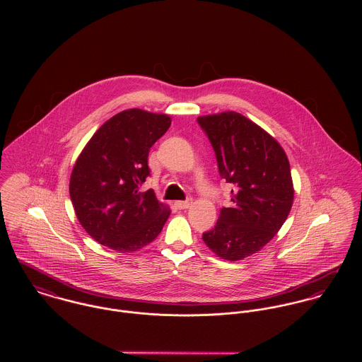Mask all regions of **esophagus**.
Listing matches in <instances>:
<instances>
[{
  "instance_id": "esophagus-1",
  "label": "esophagus",
  "mask_w": 362,
  "mask_h": 362,
  "mask_svg": "<svg viewBox=\"0 0 362 362\" xmlns=\"http://www.w3.org/2000/svg\"><path fill=\"white\" fill-rule=\"evenodd\" d=\"M175 206L178 209H188L192 206V199H187V201H177Z\"/></svg>"
}]
</instances>
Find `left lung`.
Wrapping results in <instances>:
<instances>
[{"mask_svg":"<svg viewBox=\"0 0 362 362\" xmlns=\"http://www.w3.org/2000/svg\"><path fill=\"white\" fill-rule=\"evenodd\" d=\"M213 146L220 177L235 185L233 206L202 240L226 260H241L260 251L281 228L294 201L290 163L280 144L240 112L198 117Z\"/></svg>","mask_w":362,"mask_h":362,"instance_id":"8db88e82","label":"left lung"}]
</instances>
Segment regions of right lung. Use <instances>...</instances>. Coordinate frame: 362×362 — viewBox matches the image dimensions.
<instances>
[{"label": "right lung", "instance_id": "right-lung-1", "mask_svg": "<svg viewBox=\"0 0 362 362\" xmlns=\"http://www.w3.org/2000/svg\"><path fill=\"white\" fill-rule=\"evenodd\" d=\"M171 125L167 114L124 110L95 132L78 157L69 197L86 233L118 252H135L160 234L171 210L153 189L141 187L151 175L149 151Z\"/></svg>", "mask_w": 362, "mask_h": 362}]
</instances>
